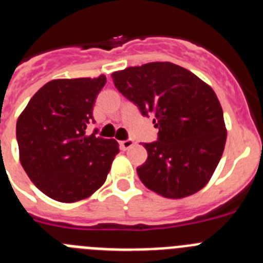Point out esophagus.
<instances>
[{"label": "esophagus", "instance_id": "34e87169", "mask_svg": "<svg viewBox=\"0 0 263 263\" xmlns=\"http://www.w3.org/2000/svg\"><path fill=\"white\" fill-rule=\"evenodd\" d=\"M134 145V141L133 139H126V141H121L120 142V147H121V150H127V148H130L132 147V146Z\"/></svg>", "mask_w": 263, "mask_h": 263}]
</instances>
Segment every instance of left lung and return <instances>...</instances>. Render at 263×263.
Here are the masks:
<instances>
[{
    "label": "left lung",
    "instance_id": "8db88e82",
    "mask_svg": "<svg viewBox=\"0 0 263 263\" xmlns=\"http://www.w3.org/2000/svg\"><path fill=\"white\" fill-rule=\"evenodd\" d=\"M116 88L143 116H154L158 139L143 143L141 182L168 199L196 194L210 182L227 141L224 115L212 88L191 71L153 62L111 73Z\"/></svg>",
    "mask_w": 263,
    "mask_h": 263
}]
</instances>
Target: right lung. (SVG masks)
<instances>
[{
  "label": "right lung",
  "mask_w": 263,
  "mask_h": 263,
  "mask_svg": "<svg viewBox=\"0 0 263 263\" xmlns=\"http://www.w3.org/2000/svg\"><path fill=\"white\" fill-rule=\"evenodd\" d=\"M106 83L96 79L48 81L17 121L20 160L36 187L62 203L87 199L105 183L120 148L116 139L87 134L93 105Z\"/></svg>",
  "instance_id": "obj_1"
}]
</instances>
